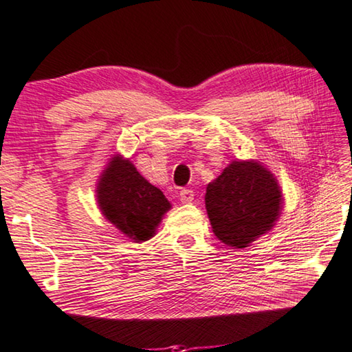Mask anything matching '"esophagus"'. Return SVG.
I'll use <instances>...</instances> for the list:
<instances>
[{
  "label": "esophagus",
  "mask_w": 352,
  "mask_h": 352,
  "mask_svg": "<svg viewBox=\"0 0 352 352\" xmlns=\"http://www.w3.org/2000/svg\"><path fill=\"white\" fill-rule=\"evenodd\" d=\"M193 197H195L193 192H192V190H188V188H182L179 192V199H181V203H184V204L192 203Z\"/></svg>",
  "instance_id": "1"
}]
</instances>
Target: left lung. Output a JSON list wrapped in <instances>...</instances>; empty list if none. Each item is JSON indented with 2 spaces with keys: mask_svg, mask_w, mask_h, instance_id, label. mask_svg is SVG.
I'll list each match as a JSON object with an SVG mask.
<instances>
[{
  "mask_svg": "<svg viewBox=\"0 0 352 352\" xmlns=\"http://www.w3.org/2000/svg\"><path fill=\"white\" fill-rule=\"evenodd\" d=\"M214 234L230 248H246L267 234L282 210V193L272 171L256 160H234L206 190Z\"/></svg>",
  "mask_w": 352,
  "mask_h": 352,
  "instance_id": "1",
  "label": "left lung"
}]
</instances>
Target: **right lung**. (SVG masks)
I'll return each instance as SVG.
<instances>
[{"instance_id": "right-lung-1", "label": "right lung", "mask_w": 352, "mask_h": 352, "mask_svg": "<svg viewBox=\"0 0 352 352\" xmlns=\"http://www.w3.org/2000/svg\"><path fill=\"white\" fill-rule=\"evenodd\" d=\"M96 199L106 220L135 243L153 237L171 207L165 195L120 154L113 155L102 170Z\"/></svg>"}]
</instances>
